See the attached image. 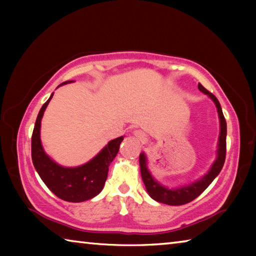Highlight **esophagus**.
I'll return each instance as SVG.
<instances>
[{
	"mask_svg": "<svg viewBox=\"0 0 256 256\" xmlns=\"http://www.w3.org/2000/svg\"><path fill=\"white\" fill-rule=\"evenodd\" d=\"M132 133H133V136L136 138H138L140 141H142V142L146 141V134L144 131H141V130H134Z\"/></svg>",
	"mask_w": 256,
	"mask_h": 256,
	"instance_id": "34e87169",
	"label": "esophagus"
}]
</instances>
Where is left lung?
I'll list each match as a JSON object with an SVG mask.
<instances>
[{
  "instance_id": "1",
  "label": "left lung",
  "mask_w": 256,
  "mask_h": 256,
  "mask_svg": "<svg viewBox=\"0 0 256 256\" xmlns=\"http://www.w3.org/2000/svg\"><path fill=\"white\" fill-rule=\"evenodd\" d=\"M198 90L206 94L212 102H214L216 107V112H218L219 116V123H220V132H219V138H218V146H216V157L214 159V164H211L210 170L206 172V174L203 175L200 178L192 182L188 185L178 186V188H170V186H164L162 183L154 178L151 174V172L148 168V158L144 152L140 154V172L142 180L146 185V192L150 196L151 198L159 203H164V204L168 206H182L185 203H188L196 198L208 186H209L212 180H214L219 172H222L224 159H226V136H227V124L224 116L222 114V106H220L219 100L214 96L211 92L203 86L201 84H198Z\"/></svg>"
}]
</instances>
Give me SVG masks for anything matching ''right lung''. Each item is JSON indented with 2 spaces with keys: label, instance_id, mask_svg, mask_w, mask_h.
<instances>
[{
  "label": "right lung",
  "instance_id": "obj_1",
  "mask_svg": "<svg viewBox=\"0 0 256 256\" xmlns=\"http://www.w3.org/2000/svg\"><path fill=\"white\" fill-rule=\"evenodd\" d=\"M74 82L66 81L58 86ZM54 92L50 94L38 112L32 136V158L42 180L56 196L68 202H84L94 198L102 192L108 175V167L118 154L120 144L124 136L108 142L88 162L76 167H64L54 162L42 148L40 126L44 112Z\"/></svg>",
  "mask_w": 256,
  "mask_h": 256
}]
</instances>
